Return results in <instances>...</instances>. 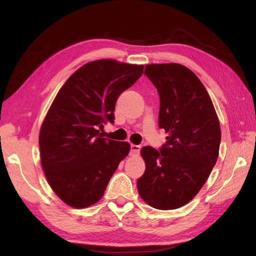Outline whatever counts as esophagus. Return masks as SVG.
Returning <instances> with one entry per match:
<instances>
[{"label": "esophagus", "instance_id": "1", "mask_svg": "<svg viewBox=\"0 0 256 256\" xmlns=\"http://www.w3.org/2000/svg\"><path fill=\"white\" fill-rule=\"evenodd\" d=\"M140 145H131V154L132 155H138L140 153Z\"/></svg>", "mask_w": 256, "mask_h": 256}]
</instances>
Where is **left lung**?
I'll use <instances>...</instances> for the list:
<instances>
[{
    "label": "left lung",
    "mask_w": 256,
    "mask_h": 256,
    "mask_svg": "<svg viewBox=\"0 0 256 256\" xmlns=\"http://www.w3.org/2000/svg\"><path fill=\"white\" fill-rule=\"evenodd\" d=\"M144 74L158 92V126L168 136L160 150L152 146L140 150L146 168L138 190L153 208L177 209L199 192L216 165L219 120L204 86L187 67L153 64Z\"/></svg>",
    "instance_id": "left-lung-1"
}]
</instances>
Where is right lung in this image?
Returning a JSON list of instances; mask_svg holds the SVG:
<instances>
[{
    "mask_svg": "<svg viewBox=\"0 0 256 256\" xmlns=\"http://www.w3.org/2000/svg\"><path fill=\"white\" fill-rule=\"evenodd\" d=\"M143 64L101 59L84 64L59 90L42 124L40 160L52 189L64 204L86 208L99 201L128 142L103 138L114 123L116 102L143 74Z\"/></svg>",
    "mask_w": 256,
    "mask_h": 256,
    "instance_id": "obj_1",
    "label": "right lung"
}]
</instances>
